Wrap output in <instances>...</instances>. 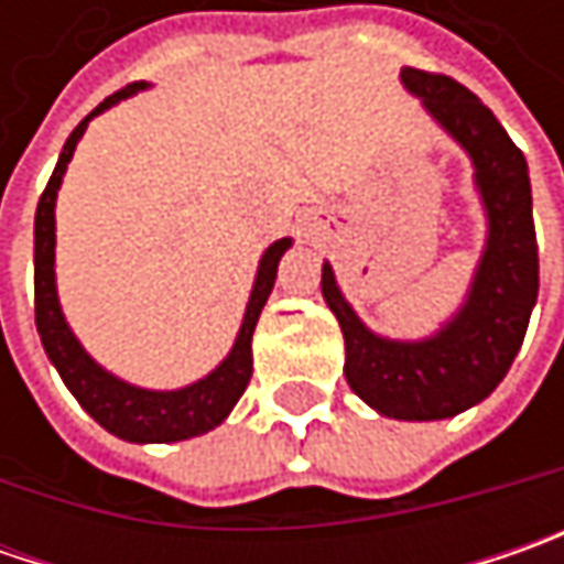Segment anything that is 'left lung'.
I'll return each mask as SVG.
<instances>
[{
  "label": "left lung",
  "mask_w": 564,
  "mask_h": 564,
  "mask_svg": "<svg viewBox=\"0 0 564 564\" xmlns=\"http://www.w3.org/2000/svg\"><path fill=\"white\" fill-rule=\"evenodd\" d=\"M401 84L462 143L487 209V248L465 304L440 333L399 341L360 323L329 263H323L319 285L345 336V379L355 395L395 421H443L487 399L506 379L528 333L540 289L531 175L499 119L458 80L401 68Z\"/></svg>",
  "instance_id": "8db88e82"
}]
</instances>
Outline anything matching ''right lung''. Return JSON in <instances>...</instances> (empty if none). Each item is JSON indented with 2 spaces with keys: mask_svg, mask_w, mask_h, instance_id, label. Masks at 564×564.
<instances>
[{
  "mask_svg": "<svg viewBox=\"0 0 564 564\" xmlns=\"http://www.w3.org/2000/svg\"><path fill=\"white\" fill-rule=\"evenodd\" d=\"M143 87H147L143 80L128 84L124 90L102 99L97 109L72 131V138L58 153L53 178L36 204V219H33V314H36V333L46 348V358L53 360L68 392L80 401V408L102 430H109L112 436L128 440V443H178V440H191V436H200V433H209L213 426H219L231 414L238 399L245 395L250 373H253L250 338H253L260 311L275 285L279 260L292 248V238H279L260 257L248 311H245L241 329H238L228 358L213 373H206L204 379L191 382L185 389L156 392V389L131 386L124 379L112 377L109 370H102L97 360L80 348L72 326L65 323L58 292H55V197L62 187V175L75 156L77 141L87 131V121Z\"/></svg>",
  "mask_w": 564,
  "mask_h": 564,
  "instance_id": "add662e5",
  "label": "right lung"
}]
</instances>
